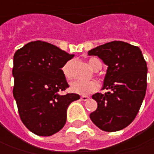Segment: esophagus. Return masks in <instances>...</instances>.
Masks as SVG:
<instances>
[{"label": "esophagus", "instance_id": "34e87169", "mask_svg": "<svg viewBox=\"0 0 154 154\" xmlns=\"http://www.w3.org/2000/svg\"><path fill=\"white\" fill-rule=\"evenodd\" d=\"M88 99H89V97L87 96V95H82V96H81V100H84V101H85V100H88Z\"/></svg>", "mask_w": 154, "mask_h": 154}]
</instances>
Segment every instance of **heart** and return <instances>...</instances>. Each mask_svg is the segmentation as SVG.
<instances>
[{
    "label": "heart",
    "instance_id": "heart-1",
    "mask_svg": "<svg viewBox=\"0 0 154 154\" xmlns=\"http://www.w3.org/2000/svg\"><path fill=\"white\" fill-rule=\"evenodd\" d=\"M88 63L89 66L93 69L94 71L97 72L101 68V62L96 58H90ZM72 67H73V61H68L62 67L63 75L66 77L67 79H72ZM71 90L73 93L79 94H88L96 91L98 89L99 84L95 81H82V80H76L72 82L70 85Z\"/></svg>",
    "mask_w": 154,
    "mask_h": 154
}]
</instances>
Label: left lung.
<instances>
[{
    "label": "left lung",
    "instance_id": "8db88e82",
    "mask_svg": "<svg viewBox=\"0 0 154 154\" xmlns=\"http://www.w3.org/2000/svg\"><path fill=\"white\" fill-rule=\"evenodd\" d=\"M107 66L102 89L92 98L97 109L89 117L94 125L106 132L125 129L135 119L146 90L147 66L140 49L125 42L114 41L88 51Z\"/></svg>",
    "mask_w": 154,
    "mask_h": 154
}]
</instances>
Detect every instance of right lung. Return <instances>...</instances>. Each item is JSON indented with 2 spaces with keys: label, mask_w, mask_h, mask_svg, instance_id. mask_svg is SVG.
<instances>
[{
  "label": "right lung",
  "mask_w": 154,
  "mask_h": 154,
  "mask_svg": "<svg viewBox=\"0 0 154 154\" xmlns=\"http://www.w3.org/2000/svg\"><path fill=\"white\" fill-rule=\"evenodd\" d=\"M73 57L41 41L30 42L14 54V97L23 124L35 135L60 131L69 105L80 99L77 94H60L69 87L61 68Z\"/></svg>",
  "instance_id": "obj_1"
}]
</instances>
